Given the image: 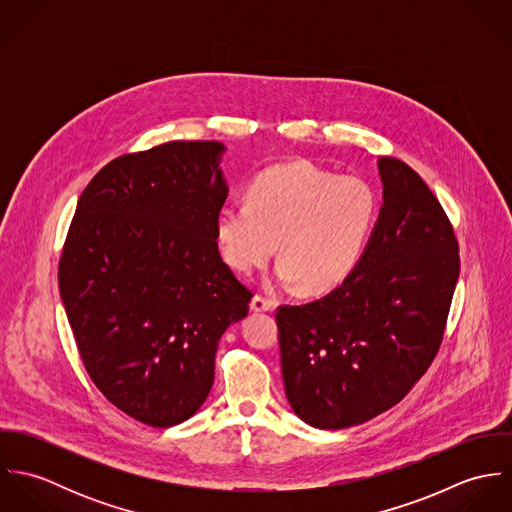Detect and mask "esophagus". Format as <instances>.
<instances>
[{
	"mask_svg": "<svg viewBox=\"0 0 512 512\" xmlns=\"http://www.w3.org/2000/svg\"><path fill=\"white\" fill-rule=\"evenodd\" d=\"M274 307H276V303L272 299H268V297H262V295H254L252 303H250V309L256 311V313H260V311L270 313V311H274Z\"/></svg>",
	"mask_w": 512,
	"mask_h": 512,
	"instance_id": "1",
	"label": "esophagus"
}]
</instances>
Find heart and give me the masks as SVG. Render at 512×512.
Returning <instances> with one entry per match:
<instances>
[{
    "instance_id": "b5f03b06",
    "label": "heart",
    "mask_w": 512,
    "mask_h": 512,
    "mask_svg": "<svg viewBox=\"0 0 512 512\" xmlns=\"http://www.w3.org/2000/svg\"><path fill=\"white\" fill-rule=\"evenodd\" d=\"M246 199L215 217L222 258L250 274L274 256L278 242L276 282H297L303 293L329 292L351 274L376 215L363 179L335 177L307 161L264 169Z\"/></svg>"
}]
</instances>
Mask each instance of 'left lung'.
<instances>
[{
	"label": "left lung",
	"mask_w": 512,
	"mask_h": 512,
	"mask_svg": "<svg viewBox=\"0 0 512 512\" xmlns=\"http://www.w3.org/2000/svg\"><path fill=\"white\" fill-rule=\"evenodd\" d=\"M382 207L351 274L325 297L278 309L286 396L319 430L365 424L432 365L459 278L438 199L404 161L378 159Z\"/></svg>",
	"instance_id": "left-lung-1"
}]
</instances>
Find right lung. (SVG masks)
<instances>
[{
  "mask_svg": "<svg viewBox=\"0 0 512 512\" xmlns=\"http://www.w3.org/2000/svg\"><path fill=\"white\" fill-rule=\"evenodd\" d=\"M224 151L167 142L110 161L82 191L59 262L92 382L153 428L197 414L222 333L248 315L252 293L222 262L215 234Z\"/></svg>",
  "mask_w": 512,
  "mask_h": 512,
  "instance_id": "1",
  "label": "right lung"
}]
</instances>
